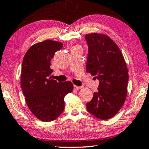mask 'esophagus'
<instances>
[{"label":"esophagus","instance_id":"obj_1","mask_svg":"<svg viewBox=\"0 0 149 149\" xmlns=\"http://www.w3.org/2000/svg\"><path fill=\"white\" fill-rule=\"evenodd\" d=\"M74 89H81V86H74Z\"/></svg>","mask_w":149,"mask_h":149}]
</instances>
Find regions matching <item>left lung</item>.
Masks as SVG:
<instances>
[{
  "label": "left lung",
  "instance_id": "left-lung-1",
  "mask_svg": "<svg viewBox=\"0 0 149 149\" xmlns=\"http://www.w3.org/2000/svg\"><path fill=\"white\" fill-rule=\"evenodd\" d=\"M88 46L86 71L100 81L98 91L86 104L93 116L102 120L114 117L125 101L128 70L117 45L107 35L86 34Z\"/></svg>",
  "mask_w": 149,
  "mask_h": 149
}]
</instances>
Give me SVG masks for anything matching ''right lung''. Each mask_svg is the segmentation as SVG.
<instances>
[{
	"instance_id": "1",
	"label": "right lung",
	"mask_w": 149,
	"mask_h": 149,
	"mask_svg": "<svg viewBox=\"0 0 149 149\" xmlns=\"http://www.w3.org/2000/svg\"><path fill=\"white\" fill-rule=\"evenodd\" d=\"M60 42L46 40L28 49L23 59L20 84L26 103L40 121L55 120L64 110V97L73 91L71 81L60 83L49 75L50 61L62 48Z\"/></svg>"
}]
</instances>
